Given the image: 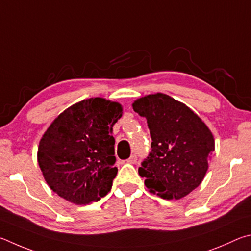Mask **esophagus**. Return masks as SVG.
Instances as JSON below:
<instances>
[{
	"instance_id": "obj_1",
	"label": "esophagus",
	"mask_w": 251,
	"mask_h": 251,
	"mask_svg": "<svg viewBox=\"0 0 251 251\" xmlns=\"http://www.w3.org/2000/svg\"><path fill=\"white\" fill-rule=\"evenodd\" d=\"M137 160H138L137 155L133 154V155H131L128 160H126V162H128V163H130V164H135V163H137Z\"/></svg>"
}]
</instances>
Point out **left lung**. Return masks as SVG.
<instances>
[{
    "label": "left lung",
    "mask_w": 251,
    "mask_h": 251,
    "mask_svg": "<svg viewBox=\"0 0 251 251\" xmlns=\"http://www.w3.org/2000/svg\"><path fill=\"white\" fill-rule=\"evenodd\" d=\"M147 118L152 151L139 168L149 191L164 200H181L195 190L208 170L215 140L206 123L181 101L165 94L132 103Z\"/></svg>",
    "instance_id": "obj_1"
}]
</instances>
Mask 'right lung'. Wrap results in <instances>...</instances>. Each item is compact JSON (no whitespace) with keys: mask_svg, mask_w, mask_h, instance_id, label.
<instances>
[{"mask_svg":"<svg viewBox=\"0 0 251 251\" xmlns=\"http://www.w3.org/2000/svg\"><path fill=\"white\" fill-rule=\"evenodd\" d=\"M122 105L101 97L85 99L64 110L39 141L37 162L48 186L76 205L98 201L112 187V126Z\"/></svg>","mask_w":251,"mask_h":251,"instance_id":"obj_1","label":"right lung"}]
</instances>
